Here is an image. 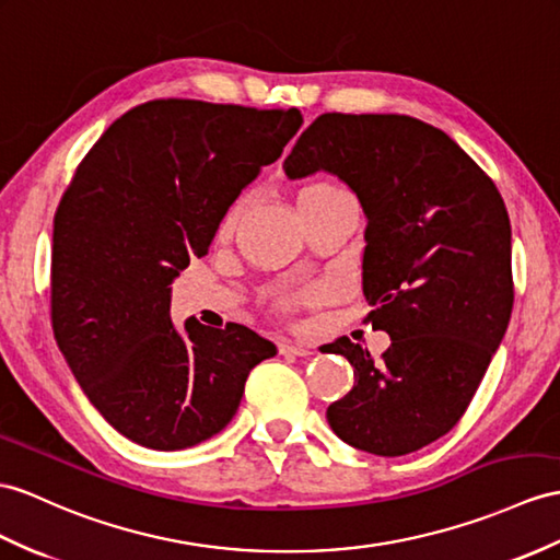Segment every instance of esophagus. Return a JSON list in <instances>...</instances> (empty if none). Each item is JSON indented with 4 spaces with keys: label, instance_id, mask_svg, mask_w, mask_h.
<instances>
[{
    "label": "esophagus",
    "instance_id": "obj_1",
    "mask_svg": "<svg viewBox=\"0 0 560 560\" xmlns=\"http://www.w3.org/2000/svg\"><path fill=\"white\" fill-rule=\"evenodd\" d=\"M280 353H284V357H311V349L304 347V345H294V342H282L280 345Z\"/></svg>",
    "mask_w": 560,
    "mask_h": 560
}]
</instances>
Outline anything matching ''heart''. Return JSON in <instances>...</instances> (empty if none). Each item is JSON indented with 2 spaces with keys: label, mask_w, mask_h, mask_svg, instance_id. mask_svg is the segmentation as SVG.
<instances>
[{
  "label": "heart",
  "mask_w": 560,
  "mask_h": 560,
  "mask_svg": "<svg viewBox=\"0 0 560 560\" xmlns=\"http://www.w3.org/2000/svg\"><path fill=\"white\" fill-rule=\"evenodd\" d=\"M323 187H332V185H311V187H306V189H323ZM244 203H247V199H240L233 209L228 211V215H225V221H223V230H228V228H233L235 225V221H237V215L242 213V209H244Z\"/></svg>",
  "instance_id": "1"
}]
</instances>
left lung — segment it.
Segmentation results:
<instances>
[{
    "instance_id": "8db88e82",
    "label": "left lung",
    "mask_w": 560,
    "mask_h": 560,
    "mask_svg": "<svg viewBox=\"0 0 560 560\" xmlns=\"http://www.w3.org/2000/svg\"><path fill=\"white\" fill-rule=\"evenodd\" d=\"M290 180L337 175L365 215L368 320L392 339L383 361L339 337L353 368L327 406L339 440L404 456L466 413L513 308L511 223L494 183L440 128L397 114H323L282 163Z\"/></svg>"
}]
</instances>
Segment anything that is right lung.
<instances>
[{"mask_svg":"<svg viewBox=\"0 0 560 560\" xmlns=\"http://www.w3.org/2000/svg\"><path fill=\"white\" fill-rule=\"evenodd\" d=\"M299 108L154 100L104 130L54 215L51 325L90 404L122 438L180 452L221 432L278 349L237 323L171 320V282L302 128Z\"/></svg>","mask_w":560,"mask_h":560,"instance_id":"right-lung-1","label":"right lung"}]
</instances>
